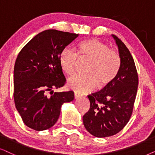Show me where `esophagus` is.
Returning a JSON list of instances; mask_svg holds the SVG:
<instances>
[{"instance_id":"34e87169","label":"esophagus","mask_w":155,"mask_h":155,"mask_svg":"<svg viewBox=\"0 0 155 155\" xmlns=\"http://www.w3.org/2000/svg\"><path fill=\"white\" fill-rule=\"evenodd\" d=\"M81 96V95L80 94H77V93H74V98H79V97Z\"/></svg>"}]
</instances>
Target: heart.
<instances>
[{"mask_svg":"<svg viewBox=\"0 0 155 155\" xmlns=\"http://www.w3.org/2000/svg\"><path fill=\"white\" fill-rule=\"evenodd\" d=\"M79 56L90 60L86 75L75 74L68 79V86L79 94H87L96 89L100 85L105 87L110 84L118 73L120 57L116 50L109 48L105 42L89 39L81 42L78 46ZM78 54L69 48H64L59 54L61 69L67 74L75 70Z\"/></svg>","mask_w":155,"mask_h":155,"instance_id":"obj_1","label":"heart"}]
</instances>
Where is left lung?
<instances>
[{"label": "left lung", "mask_w": 155, "mask_h": 155, "mask_svg": "<svg viewBox=\"0 0 155 155\" xmlns=\"http://www.w3.org/2000/svg\"><path fill=\"white\" fill-rule=\"evenodd\" d=\"M118 47L120 67L114 80L102 90L88 95L90 108L83 116L86 129L97 137L114 135L130 119L138 87V74L129 49L113 35Z\"/></svg>", "instance_id": "1"}]
</instances>
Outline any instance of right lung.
I'll list each match as a JSON object with an SVG mask.
<instances>
[{"label": "right lung", "mask_w": 155, "mask_h": 155, "mask_svg": "<svg viewBox=\"0 0 155 155\" xmlns=\"http://www.w3.org/2000/svg\"><path fill=\"white\" fill-rule=\"evenodd\" d=\"M78 36L57 30H45L18 54L14 67V101L30 128L37 131L50 128L58 120L64 103L74 100L71 91L54 93L52 89L66 84L59 54Z\"/></svg>", "instance_id": "add662e5"}]
</instances>
